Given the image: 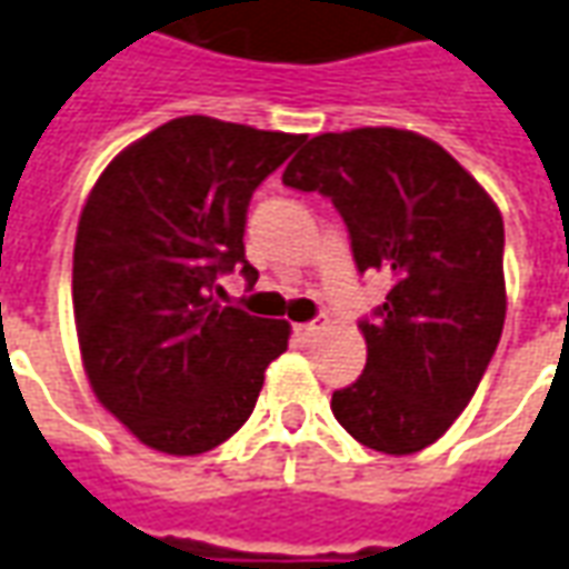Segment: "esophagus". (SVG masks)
Masks as SVG:
<instances>
[{
	"label": "esophagus",
	"instance_id": "obj_1",
	"mask_svg": "<svg viewBox=\"0 0 569 569\" xmlns=\"http://www.w3.org/2000/svg\"><path fill=\"white\" fill-rule=\"evenodd\" d=\"M323 330H327V317H315V320H308V323H299V327H296V336L305 339V342H315Z\"/></svg>",
	"mask_w": 569,
	"mask_h": 569
}]
</instances>
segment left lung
<instances>
[{
  "mask_svg": "<svg viewBox=\"0 0 569 569\" xmlns=\"http://www.w3.org/2000/svg\"><path fill=\"white\" fill-rule=\"evenodd\" d=\"M283 183L333 202L358 273H392L386 301L358 323L367 365L333 392L336 420L386 455L432 446L473 398L505 327L496 202L442 146L396 127L308 139Z\"/></svg>",
  "mask_w": 569,
  "mask_h": 569,
  "instance_id": "obj_1",
  "label": "left lung"
}]
</instances>
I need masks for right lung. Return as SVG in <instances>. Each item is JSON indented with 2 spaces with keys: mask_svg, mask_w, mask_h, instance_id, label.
<instances>
[{
  "mask_svg": "<svg viewBox=\"0 0 569 569\" xmlns=\"http://www.w3.org/2000/svg\"><path fill=\"white\" fill-rule=\"evenodd\" d=\"M305 137L189 114L127 146L80 214L73 320L96 398L142 446L202 455L254 411L289 323L218 308L252 192Z\"/></svg>",
  "mask_w": 569,
  "mask_h": 569,
  "instance_id": "right-lung-1",
  "label": "right lung"
}]
</instances>
